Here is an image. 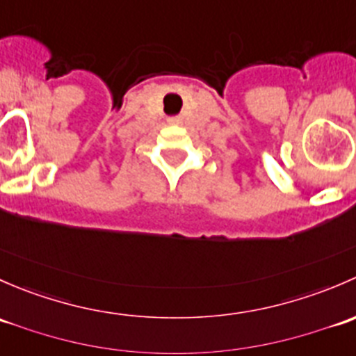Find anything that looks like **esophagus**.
Masks as SVG:
<instances>
[{"mask_svg": "<svg viewBox=\"0 0 356 356\" xmlns=\"http://www.w3.org/2000/svg\"><path fill=\"white\" fill-rule=\"evenodd\" d=\"M170 122H177V120H175V118H172V120Z\"/></svg>", "mask_w": 356, "mask_h": 356, "instance_id": "1", "label": "esophagus"}]
</instances>
